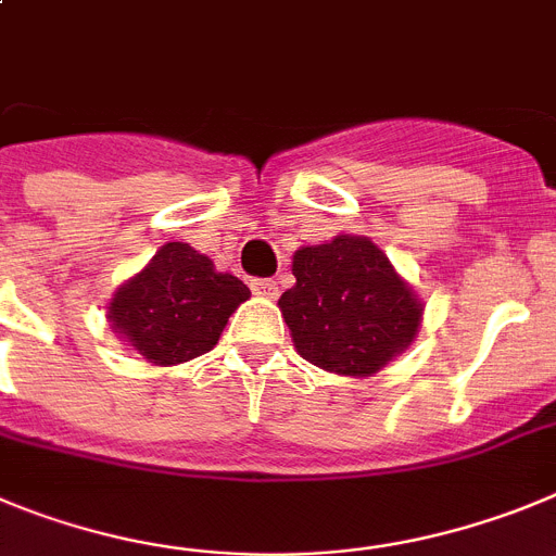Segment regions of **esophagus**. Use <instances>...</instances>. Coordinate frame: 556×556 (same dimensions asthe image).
<instances>
[{"label":"esophagus","instance_id":"esophagus-1","mask_svg":"<svg viewBox=\"0 0 556 556\" xmlns=\"http://www.w3.org/2000/svg\"><path fill=\"white\" fill-rule=\"evenodd\" d=\"M249 285H252L254 296H263V299H277L279 296L277 279H252Z\"/></svg>","mask_w":556,"mask_h":556}]
</instances>
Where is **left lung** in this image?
<instances>
[{
  "mask_svg": "<svg viewBox=\"0 0 556 556\" xmlns=\"http://www.w3.org/2000/svg\"><path fill=\"white\" fill-rule=\"evenodd\" d=\"M293 277L279 309L296 352L324 371L371 377L418 332L421 302L368 238L299 249Z\"/></svg>",
  "mask_w": 556,
  "mask_h": 556,
  "instance_id": "left-lung-1",
  "label": "left lung"
}]
</instances>
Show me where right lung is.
Here are the masks:
<instances>
[{"instance_id":"obj_1","label":"right lung","mask_w":556,"mask_h":556,"mask_svg":"<svg viewBox=\"0 0 556 556\" xmlns=\"http://www.w3.org/2000/svg\"><path fill=\"white\" fill-rule=\"evenodd\" d=\"M247 299L241 279L218 274L188 243H166L138 277L118 288L110 321L149 363L177 365L216 346L227 318Z\"/></svg>"}]
</instances>
